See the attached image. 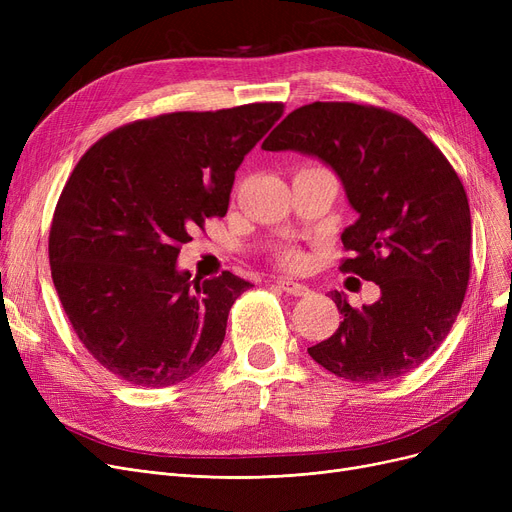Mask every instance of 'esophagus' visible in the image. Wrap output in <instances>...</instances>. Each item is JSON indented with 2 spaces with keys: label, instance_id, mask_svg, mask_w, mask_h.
Returning <instances> with one entry per match:
<instances>
[{
  "label": "esophagus",
  "instance_id": "obj_1",
  "mask_svg": "<svg viewBox=\"0 0 512 512\" xmlns=\"http://www.w3.org/2000/svg\"><path fill=\"white\" fill-rule=\"evenodd\" d=\"M276 284H278V288H282L286 294H292V297H307V294L311 292L305 284L292 282V280H288V278H278Z\"/></svg>",
  "mask_w": 512,
  "mask_h": 512
}]
</instances>
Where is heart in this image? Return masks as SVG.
<instances>
[{"instance_id": "obj_1", "label": "heart", "mask_w": 512, "mask_h": 512, "mask_svg": "<svg viewBox=\"0 0 512 512\" xmlns=\"http://www.w3.org/2000/svg\"><path fill=\"white\" fill-rule=\"evenodd\" d=\"M276 261L284 270H299L303 265V255L297 249H280L276 253Z\"/></svg>"}]
</instances>
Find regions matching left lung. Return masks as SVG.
I'll return each mask as SVG.
<instances>
[{"mask_svg":"<svg viewBox=\"0 0 512 512\" xmlns=\"http://www.w3.org/2000/svg\"><path fill=\"white\" fill-rule=\"evenodd\" d=\"M326 161L359 220L342 232L340 272L375 282L380 301L355 309L340 292L338 330L307 348L338 378L394 380L436 353L471 276V211L444 153L405 116L378 105L315 101L290 112L261 145Z\"/></svg>","mask_w":512,"mask_h":512,"instance_id":"obj_1","label":"left lung"}]
</instances>
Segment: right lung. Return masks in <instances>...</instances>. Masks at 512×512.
I'll return each instance as SVG.
<instances>
[{
    "instance_id": "add662e5",
    "label": "right lung",
    "mask_w": 512,
    "mask_h": 512,
    "mask_svg": "<svg viewBox=\"0 0 512 512\" xmlns=\"http://www.w3.org/2000/svg\"><path fill=\"white\" fill-rule=\"evenodd\" d=\"M282 114L278 101L161 114L78 159L53 211L51 278L78 340L120 380L174 386L220 351L253 284L191 280L176 259L207 218H224L238 166Z\"/></svg>"
}]
</instances>
